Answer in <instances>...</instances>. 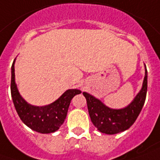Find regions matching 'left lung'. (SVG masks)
<instances>
[{
  "instance_id": "obj_1",
  "label": "left lung",
  "mask_w": 160,
  "mask_h": 160,
  "mask_svg": "<svg viewBox=\"0 0 160 160\" xmlns=\"http://www.w3.org/2000/svg\"><path fill=\"white\" fill-rule=\"evenodd\" d=\"M142 88L127 107L112 109L107 107L99 99L84 92L87 99L88 112L94 127L106 134H116L130 128L138 118L145 104L147 92V70L145 68Z\"/></svg>"
}]
</instances>
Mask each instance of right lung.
<instances>
[{
    "label": "right lung",
    "instance_id": "add662e5",
    "mask_svg": "<svg viewBox=\"0 0 160 160\" xmlns=\"http://www.w3.org/2000/svg\"><path fill=\"white\" fill-rule=\"evenodd\" d=\"M14 61L11 68V96L15 110L26 126L41 133H51L64 123L72 99L81 92L78 89H68L48 106L36 107L28 104L18 91L14 78Z\"/></svg>",
    "mask_w": 160,
    "mask_h": 160
}]
</instances>
